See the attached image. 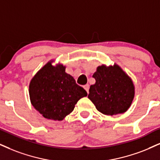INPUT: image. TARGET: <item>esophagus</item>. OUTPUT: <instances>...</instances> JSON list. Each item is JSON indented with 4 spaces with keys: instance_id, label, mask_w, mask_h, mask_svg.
Masks as SVG:
<instances>
[{
    "instance_id": "34e87169",
    "label": "esophagus",
    "mask_w": 160,
    "mask_h": 160,
    "mask_svg": "<svg viewBox=\"0 0 160 160\" xmlns=\"http://www.w3.org/2000/svg\"><path fill=\"white\" fill-rule=\"evenodd\" d=\"M83 87H84L85 89H86L87 93H88V89H89V85L86 84V85H85V86H84Z\"/></svg>"
}]
</instances>
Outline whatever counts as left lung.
<instances>
[{
  "mask_svg": "<svg viewBox=\"0 0 160 160\" xmlns=\"http://www.w3.org/2000/svg\"><path fill=\"white\" fill-rule=\"evenodd\" d=\"M93 78L96 82L90 86L88 98L99 112L112 116L128 110L134 97V86L120 66H98Z\"/></svg>",
  "mask_w": 160,
  "mask_h": 160,
  "instance_id": "obj_1",
  "label": "left lung"
}]
</instances>
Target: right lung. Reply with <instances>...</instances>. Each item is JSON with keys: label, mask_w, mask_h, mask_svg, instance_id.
<instances>
[{"label": "right lung", "mask_w": 160, "mask_h": 160, "mask_svg": "<svg viewBox=\"0 0 160 160\" xmlns=\"http://www.w3.org/2000/svg\"><path fill=\"white\" fill-rule=\"evenodd\" d=\"M62 65L48 62L32 78L29 97L32 106L46 119L62 120L74 110L80 98L87 96Z\"/></svg>", "instance_id": "obj_1"}]
</instances>
